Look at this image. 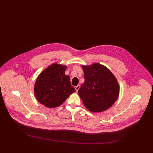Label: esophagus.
Listing matches in <instances>:
<instances>
[{"instance_id": "1", "label": "esophagus", "mask_w": 153, "mask_h": 153, "mask_svg": "<svg viewBox=\"0 0 153 153\" xmlns=\"http://www.w3.org/2000/svg\"><path fill=\"white\" fill-rule=\"evenodd\" d=\"M75 89H76V92H77L78 91V90L80 89V86L79 85H77V86H76L75 87Z\"/></svg>"}]
</instances>
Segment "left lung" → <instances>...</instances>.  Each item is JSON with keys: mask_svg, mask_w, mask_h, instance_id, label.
I'll list each match as a JSON object with an SVG mask.
<instances>
[{"mask_svg": "<svg viewBox=\"0 0 153 153\" xmlns=\"http://www.w3.org/2000/svg\"><path fill=\"white\" fill-rule=\"evenodd\" d=\"M85 82L78 94L85 107L92 112H100L110 108L117 101L119 87L109 69L100 64L82 66Z\"/></svg>", "mask_w": 153, "mask_h": 153, "instance_id": "obj_1", "label": "left lung"}]
</instances>
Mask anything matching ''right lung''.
<instances>
[{
	"label": "right lung",
	"mask_w": 153,
	"mask_h": 153,
	"mask_svg": "<svg viewBox=\"0 0 153 153\" xmlns=\"http://www.w3.org/2000/svg\"><path fill=\"white\" fill-rule=\"evenodd\" d=\"M66 66L53 64L39 75L34 86L38 101L48 108L61 105L76 91L70 77L65 74Z\"/></svg>",
	"instance_id": "right-lung-1"
}]
</instances>
